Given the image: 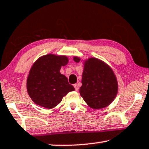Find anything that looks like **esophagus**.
Masks as SVG:
<instances>
[{
	"instance_id": "obj_1",
	"label": "esophagus",
	"mask_w": 149,
	"mask_h": 149,
	"mask_svg": "<svg viewBox=\"0 0 149 149\" xmlns=\"http://www.w3.org/2000/svg\"><path fill=\"white\" fill-rule=\"evenodd\" d=\"M73 86L75 87V90H76V91H78V89H79L78 84H75L74 85H73Z\"/></svg>"
}]
</instances>
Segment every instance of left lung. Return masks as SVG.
Listing matches in <instances>:
<instances>
[{
  "instance_id": "8db88e82",
  "label": "left lung",
  "mask_w": 149,
  "mask_h": 149,
  "mask_svg": "<svg viewBox=\"0 0 149 149\" xmlns=\"http://www.w3.org/2000/svg\"><path fill=\"white\" fill-rule=\"evenodd\" d=\"M76 63L80 59L73 58ZM80 95L93 109L105 108L112 102L117 94L118 84L110 67L97 58H91L84 63Z\"/></svg>"
}]
</instances>
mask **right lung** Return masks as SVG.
<instances>
[{
  "label": "right lung",
  "mask_w": 149,
  "mask_h": 149,
  "mask_svg": "<svg viewBox=\"0 0 149 149\" xmlns=\"http://www.w3.org/2000/svg\"><path fill=\"white\" fill-rule=\"evenodd\" d=\"M68 63L65 56L47 54L39 58L30 70L27 91L35 104L51 109L60 104L70 91L75 90L66 76L60 73L62 66Z\"/></svg>",
  "instance_id": "1"
}]
</instances>
